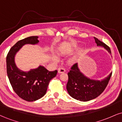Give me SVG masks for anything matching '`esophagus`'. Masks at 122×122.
Masks as SVG:
<instances>
[{
  "instance_id": "esophagus-1",
  "label": "esophagus",
  "mask_w": 122,
  "mask_h": 122,
  "mask_svg": "<svg viewBox=\"0 0 122 122\" xmlns=\"http://www.w3.org/2000/svg\"><path fill=\"white\" fill-rule=\"evenodd\" d=\"M65 72V69L64 68H59L58 69V72L59 73H64Z\"/></svg>"
}]
</instances>
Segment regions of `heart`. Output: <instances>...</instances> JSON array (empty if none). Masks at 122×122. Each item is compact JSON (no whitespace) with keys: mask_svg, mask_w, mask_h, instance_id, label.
<instances>
[{"mask_svg":"<svg viewBox=\"0 0 122 122\" xmlns=\"http://www.w3.org/2000/svg\"><path fill=\"white\" fill-rule=\"evenodd\" d=\"M67 51H65V50H61V53H65ZM51 60H53V61H54V62H57L58 61V58L56 56L54 55V54H51ZM71 61H72V60Z\"/></svg>","mask_w":122,"mask_h":122,"instance_id":"b5f03b06","label":"heart"}]
</instances>
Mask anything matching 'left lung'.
Here are the masks:
<instances>
[{
  "label": "left lung",
  "mask_w": 122,
  "mask_h": 122,
  "mask_svg": "<svg viewBox=\"0 0 122 122\" xmlns=\"http://www.w3.org/2000/svg\"><path fill=\"white\" fill-rule=\"evenodd\" d=\"M97 46L104 47L111 52L110 47L104 42L94 37ZM68 81L66 89L70 96L73 98L82 102H87L99 96L107 87L112 73L106 79L102 81L93 80L85 76L80 72L78 68L77 64L76 63L71 68L68 72Z\"/></svg>",
  "instance_id": "obj_1"
}]
</instances>
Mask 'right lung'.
<instances>
[{"instance_id":"obj_1","label":"right lung","mask_w":122,"mask_h":122,"mask_svg":"<svg viewBox=\"0 0 122 122\" xmlns=\"http://www.w3.org/2000/svg\"><path fill=\"white\" fill-rule=\"evenodd\" d=\"M37 36L19 41L8 51L6 57L7 73L12 89L19 97L33 102L43 97L46 92L50 81L57 75V71L50 72L42 66L29 72H23L16 67L14 57L16 53L25 44H37Z\"/></svg>"}]
</instances>
